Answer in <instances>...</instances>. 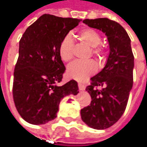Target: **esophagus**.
<instances>
[{"label":"esophagus","mask_w":147,"mask_h":147,"mask_svg":"<svg viewBox=\"0 0 147 147\" xmlns=\"http://www.w3.org/2000/svg\"><path fill=\"white\" fill-rule=\"evenodd\" d=\"M78 88L79 90H84L85 89V86L82 83H78Z\"/></svg>","instance_id":"1"}]
</instances>
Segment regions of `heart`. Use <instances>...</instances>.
<instances>
[{
  "instance_id": "obj_1",
  "label": "heart",
  "mask_w": 147,
  "mask_h": 147,
  "mask_svg": "<svg viewBox=\"0 0 147 147\" xmlns=\"http://www.w3.org/2000/svg\"><path fill=\"white\" fill-rule=\"evenodd\" d=\"M78 37L82 43L90 47L89 55L99 63L105 60L107 47L102 43V36L98 30L92 28H85L78 33ZM74 41L71 35L68 34L63 39L59 47V57L63 62L68 63L74 57ZM97 71L96 63L92 61H76L70 64L67 69L68 76L76 81L84 82Z\"/></svg>"
}]
</instances>
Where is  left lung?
Returning <instances> with one entry per match:
<instances>
[{"instance_id":"obj_1","label":"left lung","mask_w":147,"mask_h":147,"mask_svg":"<svg viewBox=\"0 0 147 147\" xmlns=\"http://www.w3.org/2000/svg\"><path fill=\"white\" fill-rule=\"evenodd\" d=\"M84 23L105 33L110 45L105 67L90 78V85L86 87L91 103L81 109L82 120L88 127L103 130L115 124L125 112L133 84L134 56L130 37L117 21L86 19ZM99 86L103 88L99 90Z\"/></svg>"}]
</instances>
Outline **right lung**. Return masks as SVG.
<instances>
[{"instance_id": "right-lung-1", "label": "right lung", "mask_w": 147, "mask_h": 147, "mask_svg": "<svg viewBox=\"0 0 147 147\" xmlns=\"http://www.w3.org/2000/svg\"><path fill=\"white\" fill-rule=\"evenodd\" d=\"M81 21L45 14L23 34L14 71L13 99L20 117L34 125L45 124L57 117L65 96L78 92L74 79L63 85L65 67L59 47L63 39Z\"/></svg>"}]
</instances>
